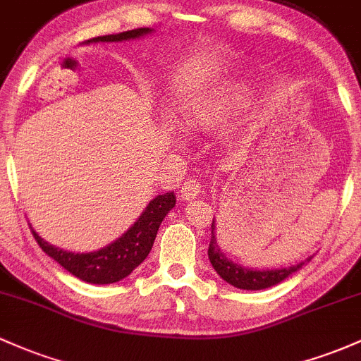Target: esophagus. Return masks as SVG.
Listing matches in <instances>:
<instances>
[{
	"mask_svg": "<svg viewBox=\"0 0 361 361\" xmlns=\"http://www.w3.org/2000/svg\"><path fill=\"white\" fill-rule=\"evenodd\" d=\"M200 192H202L200 181L195 180V178H187L180 188V197L183 200H193L200 195Z\"/></svg>",
	"mask_w": 361,
	"mask_h": 361,
	"instance_id": "34e87169",
	"label": "esophagus"
}]
</instances>
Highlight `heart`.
Segmentation results:
<instances>
[{"label":"heart","instance_id":"b5f03b06","mask_svg":"<svg viewBox=\"0 0 361 361\" xmlns=\"http://www.w3.org/2000/svg\"><path fill=\"white\" fill-rule=\"evenodd\" d=\"M248 101L243 85H231L199 96L190 101L183 111L185 125L192 130L214 128L231 118Z\"/></svg>","mask_w":361,"mask_h":361}]
</instances>
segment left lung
I'll use <instances>...</instances> for the list:
<instances>
[{
    "instance_id": "left-lung-1",
    "label": "left lung",
    "mask_w": 361,
    "mask_h": 361,
    "mask_svg": "<svg viewBox=\"0 0 361 361\" xmlns=\"http://www.w3.org/2000/svg\"><path fill=\"white\" fill-rule=\"evenodd\" d=\"M214 221L211 224V243H209V260H211L212 267L216 269V272L219 274L226 283L233 284L235 288L240 290H265V288H271L274 284L281 283V281L286 279L288 276H291L293 272H296L298 269H302L305 264L310 262V259L303 260V262L293 265V267L286 269H276V271H250V269L241 267L238 264H233L231 260H228V257L224 255L221 247L217 245L216 235H214Z\"/></svg>"
}]
</instances>
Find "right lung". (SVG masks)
<instances>
[{
    "mask_svg": "<svg viewBox=\"0 0 361 361\" xmlns=\"http://www.w3.org/2000/svg\"><path fill=\"white\" fill-rule=\"evenodd\" d=\"M149 32L150 30L147 27H142V29L126 30V32L121 34L101 35V37H94L87 42H118L140 37V35ZM174 202H176V197H174L173 192L157 195L156 199L150 200L144 214L138 217L137 223L121 238H118L114 243L108 245V247L99 252L71 253L59 250L53 245L42 241L41 236L32 228H30V231H32L39 247L51 259L56 260L61 267H65L70 274L92 284H111L121 281L123 277L128 276L133 269L144 262L150 248H152L154 240H156L157 229H159L166 214L174 207Z\"/></svg>",
    "mask_w": 361,
    "mask_h": 361,
    "instance_id": "right-lung-1",
    "label": "right lung"
}]
</instances>
